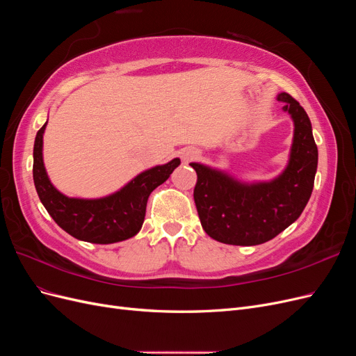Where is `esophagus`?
Segmentation results:
<instances>
[{
    "label": "esophagus",
    "instance_id": "34e87169",
    "mask_svg": "<svg viewBox=\"0 0 356 356\" xmlns=\"http://www.w3.org/2000/svg\"><path fill=\"white\" fill-rule=\"evenodd\" d=\"M197 156H199V152H196L195 148H188V149H184V153H182V160L191 161L197 159Z\"/></svg>",
    "mask_w": 356,
    "mask_h": 356
}]
</instances>
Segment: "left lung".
<instances>
[{
  "instance_id": "left-lung-1",
  "label": "left lung",
  "mask_w": 356,
  "mask_h": 356,
  "mask_svg": "<svg viewBox=\"0 0 356 356\" xmlns=\"http://www.w3.org/2000/svg\"><path fill=\"white\" fill-rule=\"evenodd\" d=\"M294 122L289 163L270 182L242 184L221 170L190 163L196 170L195 203L203 230L212 239L251 246L273 239L303 212L318 168V147L309 115L293 96L277 95Z\"/></svg>"
}]
</instances>
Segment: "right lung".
<instances>
[{"label":"right lung","mask_w":356,"mask_h":356,"mask_svg":"<svg viewBox=\"0 0 356 356\" xmlns=\"http://www.w3.org/2000/svg\"><path fill=\"white\" fill-rule=\"evenodd\" d=\"M46 124L35 136L32 175L38 197L50 217L75 239L90 243H114L135 236L143 227L148 196L178 168L179 159L143 172L111 196L102 199L67 197L51 186L42 163V134Z\"/></svg>","instance_id":"add662e5"}]
</instances>
